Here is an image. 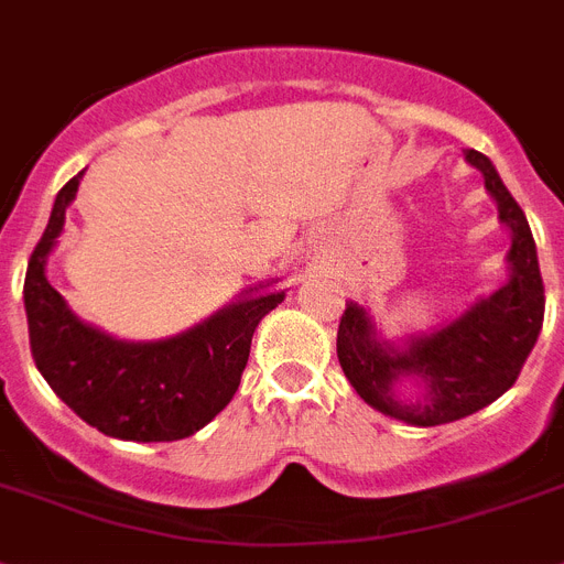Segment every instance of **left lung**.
Returning <instances> with one entry per match:
<instances>
[{"label": "left lung", "instance_id": "left-lung-1", "mask_svg": "<svg viewBox=\"0 0 564 564\" xmlns=\"http://www.w3.org/2000/svg\"><path fill=\"white\" fill-rule=\"evenodd\" d=\"M467 160L485 174L487 192L499 203L501 224L513 231L510 281L456 324L413 338L406 349L381 344L370 315L358 304H347L338 326V361L355 392L378 413L419 427L465 419L508 392L545 321V283L528 217L485 154L470 149ZM399 375L422 378L415 400H401L394 392Z\"/></svg>", "mask_w": 564, "mask_h": 564}]
</instances>
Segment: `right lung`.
<instances>
[{
    "label": "right lung",
    "mask_w": 564,
    "mask_h": 564,
    "mask_svg": "<svg viewBox=\"0 0 564 564\" xmlns=\"http://www.w3.org/2000/svg\"><path fill=\"white\" fill-rule=\"evenodd\" d=\"M70 177L33 246L25 274L28 338L51 390L99 433L126 442H177L206 427L238 392L254 326L283 292L243 297L206 324L165 340H117L83 324L45 278V260L79 188Z\"/></svg>",
    "instance_id": "obj_1"
}]
</instances>
